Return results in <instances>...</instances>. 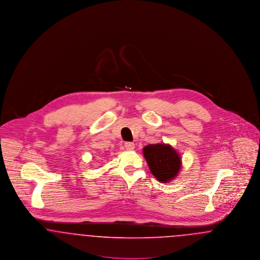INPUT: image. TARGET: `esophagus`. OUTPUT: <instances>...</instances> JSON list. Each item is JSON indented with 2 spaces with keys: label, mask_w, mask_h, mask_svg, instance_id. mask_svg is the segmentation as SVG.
Wrapping results in <instances>:
<instances>
[{
  "label": "esophagus",
  "mask_w": 260,
  "mask_h": 260,
  "mask_svg": "<svg viewBox=\"0 0 260 260\" xmlns=\"http://www.w3.org/2000/svg\"><path fill=\"white\" fill-rule=\"evenodd\" d=\"M124 147H125L126 150L132 151V150L135 149V143H134V142H125V143H124Z\"/></svg>",
  "instance_id": "34e87169"
}]
</instances>
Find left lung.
<instances>
[{"label": "left lung", "mask_w": 260, "mask_h": 260, "mask_svg": "<svg viewBox=\"0 0 260 260\" xmlns=\"http://www.w3.org/2000/svg\"><path fill=\"white\" fill-rule=\"evenodd\" d=\"M143 155L150 172L161 183H169L181 170V158L170 144H149L143 148Z\"/></svg>", "instance_id": "left-lung-1"}]
</instances>
